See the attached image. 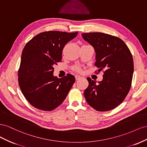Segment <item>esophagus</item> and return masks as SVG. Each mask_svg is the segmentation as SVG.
Instances as JSON below:
<instances>
[{"label":"esophagus","instance_id":"1","mask_svg":"<svg viewBox=\"0 0 147 147\" xmlns=\"http://www.w3.org/2000/svg\"><path fill=\"white\" fill-rule=\"evenodd\" d=\"M75 78H76V80H78V79L81 78V76H78V75H76V76H75Z\"/></svg>","mask_w":147,"mask_h":147}]
</instances>
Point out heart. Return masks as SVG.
I'll use <instances>...</instances> for the list:
<instances>
[{
    "label": "heart",
    "instance_id": "obj_1",
    "mask_svg": "<svg viewBox=\"0 0 147 147\" xmlns=\"http://www.w3.org/2000/svg\"><path fill=\"white\" fill-rule=\"evenodd\" d=\"M73 69H74V71H77V72H80L81 70V68H80V66H78V65L74 66V67H73Z\"/></svg>",
    "mask_w": 147,
    "mask_h": 147
}]
</instances>
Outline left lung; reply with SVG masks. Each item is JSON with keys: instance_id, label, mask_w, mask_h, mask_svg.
Returning a JSON list of instances; mask_svg holds the SVG:
<instances>
[{"instance_id": "1", "label": "left lung", "mask_w": 147, "mask_h": 147, "mask_svg": "<svg viewBox=\"0 0 147 147\" xmlns=\"http://www.w3.org/2000/svg\"><path fill=\"white\" fill-rule=\"evenodd\" d=\"M82 36L95 49L98 72L103 71L101 82L87 78L86 101L98 111L113 110L124 101L131 89L134 73L131 52L118 37L102 32L83 33Z\"/></svg>"}]
</instances>
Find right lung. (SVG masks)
Masks as SVG:
<instances>
[{
	"instance_id": "1",
	"label": "right lung",
	"mask_w": 147,
	"mask_h": 147,
	"mask_svg": "<svg viewBox=\"0 0 147 147\" xmlns=\"http://www.w3.org/2000/svg\"><path fill=\"white\" fill-rule=\"evenodd\" d=\"M78 32L49 31L29 40L23 49L18 80L28 102L36 108L52 111L66 98L75 81L73 75L53 76V66L60 62L65 45Z\"/></svg>"
}]
</instances>
